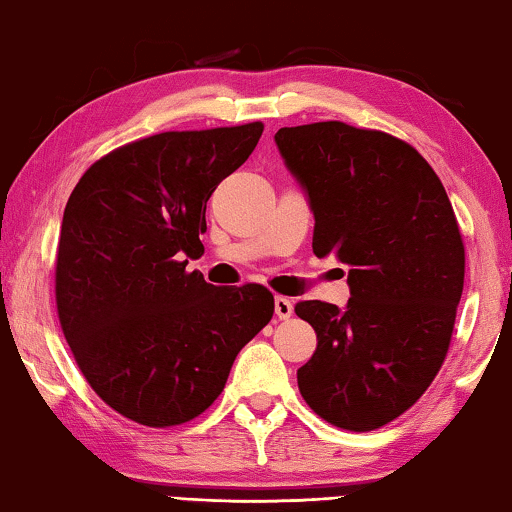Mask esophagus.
Here are the masks:
<instances>
[{
	"mask_svg": "<svg viewBox=\"0 0 512 512\" xmlns=\"http://www.w3.org/2000/svg\"><path fill=\"white\" fill-rule=\"evenodd\" d=\"M275 314L279 319H289L291 314H293V303L289 298H284V296H277L275 298Z\"/></svg>",
	"mask_w": 512,
	"mask_h": 512,
	"instance_id": "obj_1",
	"label": "esophagus"
}]
</instances>
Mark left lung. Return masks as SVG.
<instances>
[{
    "mask_svg": "<svg viewBox=\"0 0 512 512\" xmlns=\"http://www.w3.org/2000/svg\"><path fill=\"white\" fill-rule=\"evenodd\" d=\"M314 214L312 249L349 265L345 307L303 300L317 333L305 403L340 429L403 415L443 366L464 291V242L438 174L401 139L340 121L277 130Z\"/></svg>",
    "mask_w": 512,
    "mask_h": 512,
    "instance_id": "1",
    "label": "left lung"
}]
</instances>
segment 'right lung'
<instances>
[{
    "label": "right lung",
    "mask_w": 512,
    "mask_h": 512,
    "mask_svg": "<svg viewBox=\"0 0 512 512\" xmlns=\"http://www.w3.org/2000/svg\"><path fill=\"white\" fill-rule=\"evenodd\" d=\"M263 123L160 132L90 167L60 226L55 300L90 387L123 417L174 426L226 387L240 349L275 312L261 284H207V200L256 149Z\"/></svg>",
    "instance_id": "obj_1"
}]
</instances>
